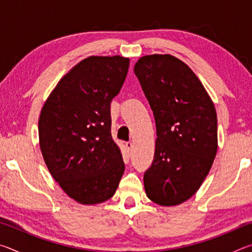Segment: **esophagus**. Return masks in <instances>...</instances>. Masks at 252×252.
Segmentation results:
<instances>
[{
  "instance_id": "esophagus-1",
  "label": "esophagus",
  "mask_w": 252,
  "mask_h": 252,
  "mask_svg": "<svg viewBox=\"0 0 252 252\" xmlns=\"http://www.w3.org/2000/svg\"><path fill=\"white\" fill-rule=\"evenodd\" d=\"M125 146H126V148L127 149V151H131L132 148H133V143L129 141V142H126Z\"/></svg>"
}]
</instances>
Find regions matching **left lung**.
Instances as JSON below:
<instances>
[{
  "instance_id": "1",
  "label": "left lung",
  "mask_w": 252,
  "mask_h": 252,
  "mask_svg": "<svg viewBox=\"0 0 252 252\" xmlns=\"http://www.w3.org/2000/svg\"><path fill=\"white\" fill-rule=\"evenodd\" d=\"M134 73L157 126L155 158L143 177L147 197L177 206L197 192L216 158L215 105L193 71L170 54L140 58Z\"/></svg>"
}]
</instances>
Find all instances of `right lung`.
Here are the masks:
<instances>
[{"mask_svg":"<svg viewBox=\"0 0 252 252\" xmlns=\"http://www.w3.org/2000/svg\"><path fill=\"white\" fill-rule=\"evenodd\" d=\"M130 60L89 57L59 81L41 110L39 139L50 173L82 204L116 193L125 162L111 135V101L120 92Z\"/></svg>","mask_w":252,"mask_h":252,"instance_id":"1","label":"right lung"}]
</instances>
